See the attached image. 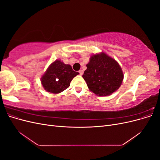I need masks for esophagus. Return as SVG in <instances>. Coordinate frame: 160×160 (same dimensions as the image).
Listing matches in <instances>:
<instances>
[{"instance_id":"34e87169","label":"esophagus","mask_w":160,"mask_h":160,"mask_svg":"<svg viewBox=\"0 0 160 160\" xmlns=\"http://www.w3.org/2000/svg\"><path fill=\"white\" fill-rule=\"evenodd\" d=\"M79 74L81 75H82L83 74V70H79Z\"/></svg>"}]
</instances>
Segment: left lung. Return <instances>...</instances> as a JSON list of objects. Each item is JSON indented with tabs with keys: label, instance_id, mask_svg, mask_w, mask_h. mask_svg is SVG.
Masks as SVG:
<instances>
[{
	"label": "left lung",
	"instance_id": "left-lung-1",
	"mask_svg": "<svg viewBox=\"0 0 160 160\" xmlns=\"http://www.w3.org/2000/svg\"><path fill=\"white\" fill-rule=\"evenodd\" d=\"M86 66L83 77L89 90L97 95H109L120 88L123 79L122 69L105 52L92 55Z\"/></svg>",
	"mask_w": 160,
	"mask_h": 160
}]
</instances>
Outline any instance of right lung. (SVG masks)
Listing matches in <instances>:
<instances>
[{"label": "right lung", "instance_id": "right-lung-1", "mask_svg": "<svg viewBox=\"0 0 160 160\" xmlns=\"http://www.w3.org/2000/svg\"><path fill=\"white\" fill-rule=\"evenodd\" d=\"M78 72L74 71L70 65L56 60L49 65L41 79V84L47 92L59 93L70 86V83Z\"/></svg>", "mask_w": 160, "mask_h": 160}]
</instances>
